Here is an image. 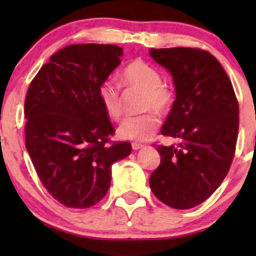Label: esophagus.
<instances>
[{"label":"esophagus","mask_w":256,"mask_h":256,"mask_svg":"<svg viewBox=\"0 0 256 256\" xmlns=\"http://www.w3.org/2000/svg\"><path fill=\"white\" fill-rule=\"evenodd\" d=\"M131 146H132V149H134V150H138V149H140L144 146L142 143H138V142H134Z\"/></svg>","instance_id":"obj_1"}]
</instances>
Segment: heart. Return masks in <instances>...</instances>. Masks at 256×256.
<instances>
[{
	"instance_id": "obj_1",
	"label": "heart",
	"mask_w": 256,
	"mask_h": 256,
	"mask_svg": "<svg viewBox=\"0 0 256 256\" xmlns=\"http://www.w3.org/2000/svg\"><path fill=\"white\" fill-rule=\"evenodd\" d=\"M161 73L156 67L144 60L136 58L124 67L122 83L126 88L142 90L140 108L148 110L140 116L126 118L119 126L118 134L122 138L132 140H146L156 131L160 120L156 113H167L173 106L174 91L166 82L161 80ZM98 96L107 116L119 120L122 116V98L120 86L110 79L100 84ZM152 109H154L152 111Z\"/></svg>"
}]
</instances>
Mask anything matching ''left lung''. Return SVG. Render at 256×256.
Listing matches in <instances>:
<instances>
[{"instance_id":"left-lung-1","label":"left lung","mask_w":256,"mask_h":256,"mask_svg":"<svg viewBox=\"0 0 256 256\" xmlns=\"http://www.w3.org/2000/svg\"><path fill=\"white\" fill-rule=\"evenodd\" d=\"M171 72L176 100L161 134L179 144L158 146L160 165L149 178L161 202L189 210L206 201L224 180L238 134V101L230 78L210 52L198 48L150 49Z\"/></svg>"}]
</instances>
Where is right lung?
Wrapping results in <instances>:
<instances>
[{"label": "right lung", "mask_w": 256, "mask_h": 256, "mask_svg": "<svg viewBox=\"0 0 256 256\" xmlns=\"http://www.w3.org/2000/svg\"><path fill=\"white\" fill-rule=\"evenodd\" d=\"M114 44H71L52 55L25 98V146L46 192L70 208H89L110 185L112 165L128 156V142H113L114 126L98 88L118 67Z\"/></svg>", "instance_id": "1"}]
</instances>
